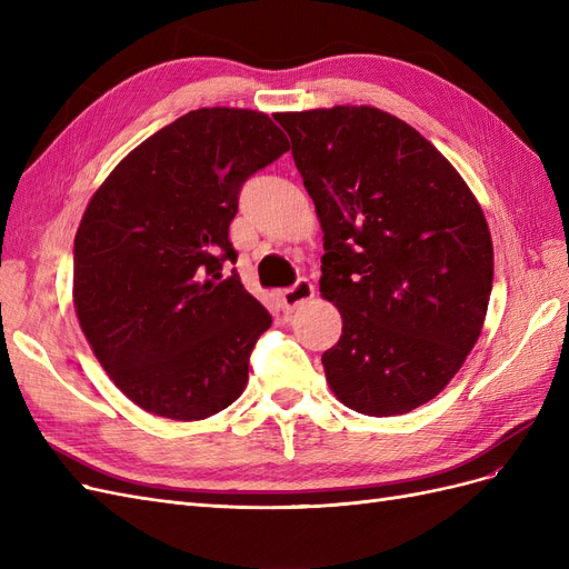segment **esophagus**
<instances>
[{
	"label": "esophagus",
	"instance_id": "esophagus-1",
	"mask_svg": "<svg viewBox=\"0 0 569 569\" xmlns=\"http://www.w3.org/2000/svg\"><path fill=\"white\" fill-rule=\"evenodd\" d=\"M313 297H316L313 284L308 280H299L295 287L280 291V306H282L284 313H295L299 306L308 303Z\"/></svg>",
	"mask_w": 569,
	"mask_h": 569
}]
</instances>
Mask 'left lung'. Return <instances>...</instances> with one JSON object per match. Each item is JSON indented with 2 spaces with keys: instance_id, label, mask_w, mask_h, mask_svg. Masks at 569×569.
<instances>
[{
  "instance_id": "1",
  "label": "left lung",
  "mask_w": 569,
  "mask_h": 569,
  "mask_svg": "<svg viewBox=\"0 0 569 569\" xmlns=\"http://www.w3.org/2000/svg\"><path fill=\"white\" fill-rule=\"evenodd\" d=\"M322 228L320 295L341 313L327 385L363 416L432 401L479 339L493 244L472 189L406 120L375 107L278 113Z\"/></svg>"
}]
</instances>
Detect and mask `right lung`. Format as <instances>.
<instances>
[{
  "label": "right lung",
  "mask_w": 569,
  "mask_h": 569,
  "mask_svg": "<svg viewBox=\"0 0 569 569\" xmlns=\"http://www.w3.org/2000/svg\"><path fill=\"white\" fill-rule=\"evenodd\" d=\"M289 149L268 113L197 109L134 147L76 232L73 306L92 353L151 416L206 420L249 382L272 325L237 274L228 239L249 176Z\"/></svg>",
  "instance_id": "right-lung-1"
}]
</instances>
